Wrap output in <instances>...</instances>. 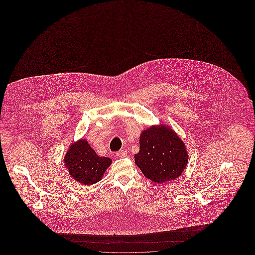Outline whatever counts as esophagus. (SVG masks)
<instances>
[{"mask_svg":"<svg viewBox=\"0 0 255 255\" xmlns=\"http://www.w3.org/2000/svg\"><path fill=\"white\" fill-rule=\"evenodd\" d=\"M117 156L119 158H125L127 156V151L125 150H120L118 153H117Z\"/></svg>","mask_w":255,"mask_h":255,"instance_id":"34e87169","label":"esophagus"}]
</instances>
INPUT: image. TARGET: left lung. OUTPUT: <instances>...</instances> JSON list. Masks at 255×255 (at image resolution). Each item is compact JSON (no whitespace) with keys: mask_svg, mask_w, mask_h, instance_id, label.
<instances>
[{"mask_svg":"<svg viewBox=\"0 0 255 255\" xmlns=\"http://www.w3.org/2000/svg\"><path fill=\"white\" fill-rule=\"evenodd\" d=\"M134 160L147 179L163 183L180 177L187 165L188 155L177 133L161 125L142 132Z\"/></svg>","mask_w":255,"mask_h":255,"instance_id":"obj_1","label":"left lung"}]
</instances>
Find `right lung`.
I'll return each instance as SVG.
<instances>
[{"instance_id": "1", "label": "right lung", "mask_w": 255, "mask_h": 255, "mask_svg": "<svg viewBox=\"0 0 255 255\" xmlns=\"http://www.w3.org/2000/svg\"><path fill=\"white\" fill-rule=\"evenodd\" d=\"M65 163L75 181L91 185L101 180L112 159L97 156L87 140L80 139L70 147L65 156Z\"/></svg>"}]
</instances>
